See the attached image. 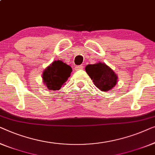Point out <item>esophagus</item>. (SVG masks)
<instances>
[{
  "mask_svg": "<svg viewBox=\"0 0 155 155\" xmlns=\"http://www.w3.org/2000/svg\"><path fill=\"white\" fill-rule=\"evenodd\" d=\"M83 68H84V66H83V65H77V66L75 67V69L76 70H79V69H82Z\"/></svg>",
  "mask_w": 155,
  "mask_h": 155,
  "instance_id": "obj_1",
  "label": "esophagus"
}]
</instances>
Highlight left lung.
<instances>
[{
    "instance_id": "1",
    "label": "left lung",
    "mask_w": 155,
    "mask_h": 155,
    "mask_svg": "<svg viewBox=\"0 0 155 155\" xmlns=\"http://www.w3.org/2000/svg\"><path fill=\"white\" fill-rule=\"evenodd\" d=\"M86 71L94 85L102 91H108L117 84V77L112 69L102 62L88 64Z\"/></svg>"
}]
</instances>
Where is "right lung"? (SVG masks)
Wrapping results in <instances>:
<instances>
[{"label":"right lung","instance_id":"add662e5","mask_svg":"<svg viewBox=\"0 0 155 155\" xmlns=\"http://www.w3.org/2000/svg\"><path fill=\"white\" fill-rule=\"evenodd\" d=\"M71 71V67L66 63L60 60L54 61L43 71V82L49 90H59L70 77Z\"/></svg>","mask_w":155,"mask_h":155}]
</instances>
